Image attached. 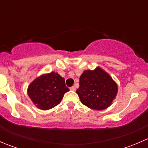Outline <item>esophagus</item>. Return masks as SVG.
Here are the masks:
<instances>
[{
    "label": "esophagus",
    "instance_id": "34e87169",
    "mask_svg": "<svg viewBox=\"0 0 148 148\" xmlns=\"http://www.w3.org/2000/svg\"><path fill=\"white\" fill-rule=\"evenodd\" d=\"M70 90L71 91H75L76 90V88H75V86H71V88H70Z\"/></svg>",
    "mask_w": 148,
    "mask_h": 148
}]
</instances>
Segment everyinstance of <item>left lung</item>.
Returning a JSON list of instances; mask_svg holds the SVG:
<instances>
[{"mask_svg": "<svg viewBox=\"0 0 148 148\" xmlns=\"http://www.w3.org/2000/svg\"><path fill=\"white\" fill-rule=\"evenodd\" d=\"M117 91V83L108 73L98 66L82 74L79 87L76 93L85 106L95 110H103L111 105Z\"/></svg>", "mask_w": 148, "mask_h": 148, "instance_id": "1", "label": "left lung"}]
</instances>
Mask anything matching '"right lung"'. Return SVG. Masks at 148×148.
<instances>
[{
    "instance_id": "obj_1",
    "label": "right lung",
    "mask_w": 148,
    "mask_h": 148,
    "mask_svg": "<svg viewBox=\"0 0 148 148\" xmlns=\"http://www.w3.org/2000/svg\"><path fill=\"white\" fill-rule=\"evenodd\" d=\"M69 91L64 79L54 71L38 77L28 85L27 89L34 104L42 110H50L58 105Z\"/></svg>"
}]
</instances>
